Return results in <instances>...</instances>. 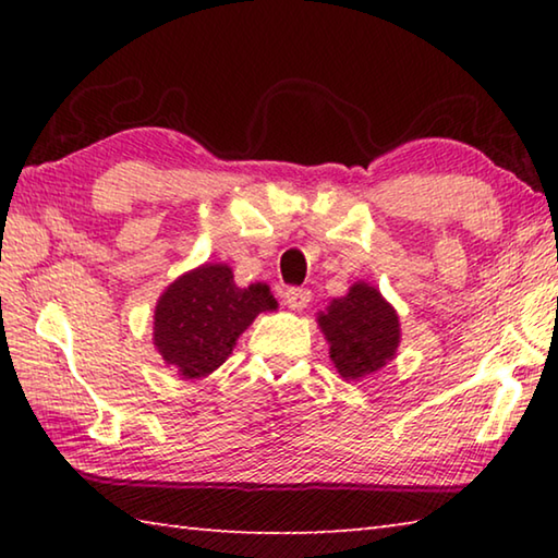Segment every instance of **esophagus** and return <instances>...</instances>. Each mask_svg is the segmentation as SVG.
I'll list each match as a JSON object with an SVG mask.
<instances>
[{
  "label": "esophagus",
  "mask_w": 558,
  "mask_h": 558,
  "mask_svg": "<svg viewBox=\"0 0 558 558\" xmlns=\"http://www.w3.org/2000/svg\"><path fill=\"white\" fill-rule=\"evenodd\" d=\"M282 302L292 310V313H300V310L307 307L310 302V290L305 288H288L286 292H282Z\"/></svg>",
  "instance_id": "1"
}]
</instances>
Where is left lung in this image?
I'll return each instance as SVG.
<instances>
[{
	"instance_id": "left-lung-1",
	"label": "left lung",
	"mask_w": 558,
	"mask_h": 558,
	"mask_svg": "<svg viewBox=\"0 0 558 558\" xmlns=\"http://www.w3.org/2000/svg\"><path fill=\"white\" fill-rule=\"evenodd\" d=\"M329 359L344 381H362L381 372L399 352L401 319L379 288L356 280L347 295L317 313Z\"/></svg>"
}]
</instances>
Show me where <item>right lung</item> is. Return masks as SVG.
<instances>
[{"label":"right lung","mask_w":558,"mask_h":558,"mask_svg":"<svg viewBox=\"0 0 558 558\" xmlns=\"http://www.w3.org/2000/svg\"><path fill=\"white\" fill-rule=\"evenodd\" d=\"M278 310L266 282L239 288L226 263H204L169 282L153 317V344L182 379H202L231 356L260 313Z\"/></svg>","instance_id":"add662e5"}]
</instances>
